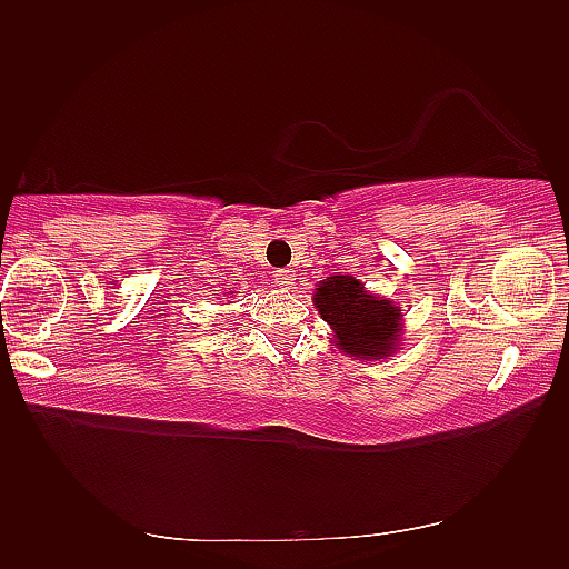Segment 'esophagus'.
<instances>
[{
  "label": "esophagus",
  "mask_w": 569,
  "mask_h": 569,
  "mask_svg": "<svg viewBox=\"0 0 569 569\" xmlns=\"http://www.w3.org/2000/svg\"><path fill=\"white\" fill-rule=\"evenodd\" d=\"M273 283L278 288H291L296 283V273L291 269H281V271H273Z\"/></svg>",
  "instance_id": "34e87169"
}]
</instances>
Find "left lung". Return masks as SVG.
<instances>
[{"label": "left lung", "instance_id": "8db88e82", "mask_svg": "<svg viewBox=\"0 0 569 569\" xmlns=\"http://www.w3.org/2000/svg\"><path fill=\"white\" fill-rule=\"evenodd\" d=\"M316 308L332 325L337 347L361 359H381L396 352L401 312L391 300L365 291L352 276H330L316 288Z\"/></svg>", "mask_w": 569, "mask_h": 569}]
</instances>
